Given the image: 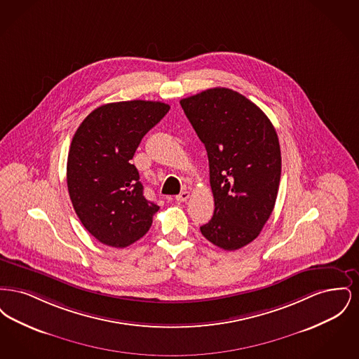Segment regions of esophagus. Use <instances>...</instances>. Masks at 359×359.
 Returning a JSON list of instances; mask_svg holds the SVG:
<instances>
[{
    "label": "esophagus",
    "instance_id": "obj_1",
    "mask_svg": "<svg viewBox=\"0 0 359 359\" xmlns=\"http://www.w3.org/2000/svg\"><path fill=\"white\" fill-rule=\"evenodd\" d=\"M188 198H189V192L188 191H183V192H180L179 195H176V201L177 202H186V201H188Z\"/></svg>",
    "mask_w": 359,
    "mask_h": 359
}]
</instances>
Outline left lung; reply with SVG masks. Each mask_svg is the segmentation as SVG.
I'll return each instance as SVG.
<instances>
[{"instance_id": "left-lung-1", "label": "left lung", "mask_w": 359, "mask_h": 359, "mask_svg": "<svg viewBox=\"0 0 359 359\" xmlns=\"http://www.w3.org/2000/svg\"><path fill=\"white\" fill-rule=\"evenodd\" d=\"M180 104L208 156L215 208L201 231L223 250L241 249L273 211L281 176L276 129L257 104L230 88H208Z\"/></svg>"}]
</instances>
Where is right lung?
<instances>
[{
  "label": "right lung",
  "mask_w": 359,
  "mask_h": 359,
  "mask_svg": "<svg viewBox=\"0 0 359 359\" xmlns=\"http://www.w3.org/2000/svg\"><path fill=\"white\" fill-rule=\"evenodd\" d=\"M154 101L106 103L93 110L72 137L67 187L86 230L111 248L144 237L158 205L144 196L132 158L142 137L168 113Z\"/></svg>",
  "instance_id": "add662e5"
}]
</instances>
